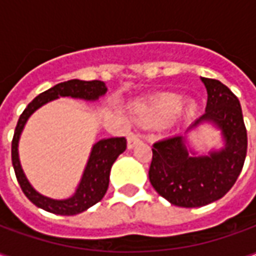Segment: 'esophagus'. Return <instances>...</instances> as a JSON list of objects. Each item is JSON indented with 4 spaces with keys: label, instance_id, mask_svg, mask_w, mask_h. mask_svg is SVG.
<instances>
[{
    "label": "esophagus",
    "instance_id": "obj_1",
    "mask_svg": "<svg viewBox=\"0 0 256 256\" xmlns=\"http://www.w3.org/2000/svg\"><path fill=\"white\" fill-rule=\"evenodd\" d=\"M140 141H141V140H140V137L137 136V134H133V133L128 134V150H133L134 146L138 144Z\"/></svg>",
    "mask_w": 256,
    "mask_h": 256
}]
</instances>
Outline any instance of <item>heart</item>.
<instances>
[{
  "instance_id": "heart-1",
  "label": "heart",
  "mask_w": 256,
  "mask_h": 256,
  "mask_svg": "<svg viewBox=\"0 0 256 256\" xmlns=\"http://www.w3.org/2000/svg\"><path fill=\"white\" fill-rule=\"evenodd\" d=\"M182 106V98L176 94H164L150 106H145L138 112L141 120H166L178 114ZM193 108H188V115H192Z\"/></svg>"
}]
</instances>
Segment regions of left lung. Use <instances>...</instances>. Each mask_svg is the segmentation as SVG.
<instances>
[{"label": "left lung", "mask_w": 256, "mask_h": 256, "mask_svg": "<svg viewBox=\"0 0 256 256\" xmlns=\"http://www.w3.org/2000/svg\"><path fill=\"white\" fill-rule=\"evenodd\" d=\"M202 82L208 94L207 106L189 130L212 123L220 130L225 146L208 155L192 156L185 137L172 136L154 144L150 167V181L156 192L186 208L224 198L240 176L247 155V130L238 98L216 79L202 78Z\"/></svg>", "instance_id": "left-lung-1"}]
</instances>
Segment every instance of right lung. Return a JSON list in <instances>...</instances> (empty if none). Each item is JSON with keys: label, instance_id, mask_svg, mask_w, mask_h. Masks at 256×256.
<instances>
[{"label": "right lung", "instance_id": "obj_1", "mask_svg": "<svg viewBox=\"0 0 256 256\" xmlns=\"http://www.w3.org/2000/svg\"><path fill=\"white\" fill-rule=\"evenodd\" d=\"M106 84L101 80L71 79L67 82L56 84L40 96H36L20 115L16 128H14V140H12V164H14V174H16L20 188L27 196V198L32 204H36V207L52 214L76 215L86 211L89 207L98 203L101 198H104L108 189V184H110V172H111L112 164L116 160L118 156L126 150L124 137L100 140L98 142L93 145L78 188L71 198H64V200L46 198L31 186V184L28 182V180L26 178L23 172V168L20 166L18 146H19L20 134L24 128L26 122L44 104L56 100L58 97H72V98L94 101L101 96L106 94Z\"/></svg>", "mask_w": 256, "mask_h": 256}]
</instances>
